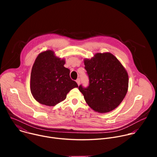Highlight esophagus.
<instances>
[{"instance_id": "34e87169", "label": "esophagus", "mask_w": 157, "mask_h": 157, "mask_svg": "<svg viewBox=\"0 0 157 157\" xmlns=\"http://www.w3.org/2000/svg\"><path fill=\"white\" fill-rule=\"evenodd\" d=\"M76 81V82H77L78 85L79 86V84H80V79H79V78H78V79H77Z\"/></svg>"}]
</instances>
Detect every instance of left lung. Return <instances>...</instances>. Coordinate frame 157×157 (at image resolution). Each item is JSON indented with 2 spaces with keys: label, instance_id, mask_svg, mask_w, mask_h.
Segmentation results:
<instances>
[{
  "label": "left lung",
  "instance_id": "left-lung-1",
  "mask_svg": "<svg viewBox=\"0 0 157 157\" xmlns=\"http://www.w3.org/2000/svg\"><path fill=\"white\" fill-rule=\"evenodd\" d=\"M89 76L86 88L79 91L93 110L99 113L113 110L124 99L128 87V73L121 63L112 53H98L91 59H84Z\"/></svg>",
  "mask_w": 157,
  "mask_h": 157
}]
</instances>
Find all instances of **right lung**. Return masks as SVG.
<instances>
[{
	"mask_svg": "<svg viewBox=\"0 0 157 157\" xmlns=\"http://www.w3.org/2000/svg\"><path fill=\"white\" fill-rule=\"evenodd\" d=\"M64 64V59L56 56L52 50L38 55L30 75L31 93L37 102L54 106L64 100L72 89L78 87L70 78V71Z\"/></svg>",
	"mask_w": 157,
	"mask_h": 157,
	"instance_id": "right-lung-1",
	"label": "right lung"
}]
</instances>
